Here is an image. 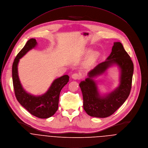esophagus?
I'll use <instances>...</instances> for the list:
<instances>
[{"mask_svg":"<svg viewBox=\"0 0 148 148\" xmlns=\"http://www.w3.org/2000/svg\"><path fill=\"white\" fill-rule=\"evenodd\" d=\"M72 79H73L75 80H77V79H79L80 76L79 74H78L77 73H73L72 75Z\"/></svg>","mask_w":148,"mask_h":148,"instance_id":"esophagus-1","label":"esophagus"}]
</instances>
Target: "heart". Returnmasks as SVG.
<instances>
[{
    "instance_id": "b5f03b06",
    "label": "heart",
    "mask_w": 148,
    "mask_h": 148,
    "mask_svg": "<svg viewBox=\"0 0 148 148\" xmlns=\"http://www.w3.org/2000/svg\"><path fill=\"white\" fill-rule=\"evenodd\" d=\"M92 52L91 49H88L86 51V53L89 54ZM100 53L98 52H92L88 59H86L85 63V66L86 68H90L97 61L98 59L99 58Z\"/></svg>"
}]
</instances>
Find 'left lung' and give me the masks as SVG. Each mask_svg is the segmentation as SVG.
<instances>
[{
  "instance_id": "1",
  "label": "left lung",
  "mask_w": 148,
  "mask_h": 148,
  "mask_svg": "<svg viewBox=\"0 0 148 148\" xmlns=\"http://www.w3.org/2000/svg\"><path fill=\"white\" fill-rule=\"evenodd\" d=\"M120 71L119 86L113 91L101 95L93 78L103 74L112 65ZM134 63L121 42H114L112 52L105 61L89 71L88 77L81 81L79 86L84 99V109L90 116L108 117L121 107L128 97L132 87Z\"/></svg>"
}]
</instances>
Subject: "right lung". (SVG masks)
Here are the masks:
<instances>
[{
    "label": "right lung",
    "instance_id": "obj_1",
    "mask_svg": "<svg viewBox=\"0 0 148 148\" xmlns=\"http://www.w3.org/2000/svg\"><path fill=\"white\" fill-rule=\"evenodd\" d=\"M37 44L35 39H29L15 58L12 65L13 85L14 94L19 103L32 115L46 119L53 116L57 111L60 91L68 84L69 76L65 75L54 80L46 92L42 95L35 96L27 92L22 87L19 80L18 63L20 59L35 47Z\"/></svg>",
    "mask_w": 148,
    "mask_h": 148
}]
</instances>
